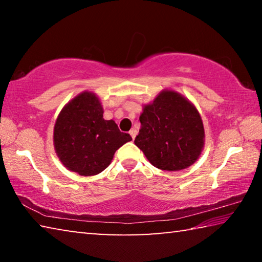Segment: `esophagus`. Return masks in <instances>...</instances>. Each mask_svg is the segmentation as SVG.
<instances>
[{"label": "esophagus", "instance_id": "esophagus-1", "mask_svg": "<svg viewBox=\"0 0 262 262\" xmlns=\"http://www.w3.org/2000/svg\"><path fill=\"white\" fill-rule=\"evenodd\" d=\"M129 134H130V136H132V139L134 140L135 137H136V135H137V130H136V129H134V128H133V129H130Z\"/></svg>", "mask_w": 262, "mask_h": 262}]
</instances>
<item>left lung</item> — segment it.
<instances>
[{"mask_svg":"<svg viewBox=\"0 0 262 262\" xmlns=\"http://www.w3.org/2000/svg\"><path fill=\"white\" fill-rule=\"evenodd\" d=\"M135 139L148 161L164 171H180L196 161L205 144V129L193 104L174 91H163L144 106Z\"/></svg>","mask_w":262,"mask_h":262,"instance_id":"8db88e82","label":"left lung"}]
</instances>
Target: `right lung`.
I'll return each mask as SVG.
<instances>
[{"label": "right lung", "mask_w": 262, "mask_h": 262, "mask_svg": "<svg viewBox=\"0 0 262 262\" xmlns=\"http://www.w3.org/2000/svg\"><path fill=\"white\" fill-rule=\"evenodd\" d=\"M129 141V134L103 118L100 101L92 92H83L66 105L54 126L57 156L68 170L81 176L104 171L114 152Z\"/></svg>", "instance_id": "right-lung-1"}]
</instances>
